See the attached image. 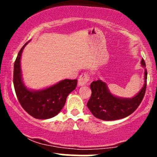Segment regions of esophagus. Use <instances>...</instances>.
Listing matches in <instances>:
<instances>
[{"label":"esophagus","mask_w":157,"mask_h":157,"mask_svg":"<svg viewBox=\"0 0 157 157\" xmlns=\"http://www.w3.org/2000/svg\"><path fill=\"white\" fill-rule=\"evenodd\" d=\"M89 80H90V77H89L88 74H86V73L82 74L78 79V86H82L87 84Z\"/></svg>","instance_id":"esophagus-1"}]
</instances>
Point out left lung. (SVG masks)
Wrapping results in <instances>:
<instances>
[{"mask_svg":"<svg viewBox=\"0 0 157 157\" xmlns=\"http://www.w3.org/2000/svg\"><path fill=\"white\" fill-rule=\"evenodd\" d=\"M141 66L144 68V83L141 90L132 98L114 96L106 83L100 80L90 84L92 94L86 105L96 118L104 121H114L125 118L137 109L144 96L147 87V72L144 59L141 60Z\"/></svg>","mask_w":157,"mask_h":157,"instance_id":"1","label":"left lung"}]
</instances>
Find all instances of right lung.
<instances>
[{"label":"right lung","instance_id":"add662e5","mask_svg":"<svg viewBox=\"0 0 157 157\" xmlns=\"http://www.w3.org/2000/svg\"><path fill=\"white\" fill-rule=\"evenodd\" d=\"M28 42L20 49L14 63V89L20 105L28 114L37 119H48L61 112L67 96L75 90L77 80L65 79L42 90H30L26 87L22 77L20 60L23 49Z\"/></svg>","mask_w":157,"mask_h":157}]
</instances>
